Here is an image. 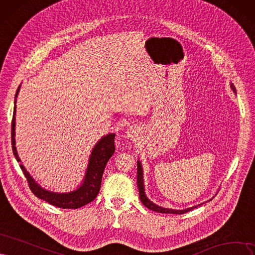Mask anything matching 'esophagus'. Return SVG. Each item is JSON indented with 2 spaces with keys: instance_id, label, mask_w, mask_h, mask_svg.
<instances>
[{
  "instance_id": "34e87169",
  "label": "esophagus",
  "mask_w": 255,
  "mask_h": 255,
  "mask_svg": "<svg viewBox=\"0 0 255 255\" xmlns=\"http://www.w3.org/2000/svg\"><path fill=\"white\" fill-rule=\"evenodd\" d=\"M136 132V128H134V127H131L129 130H128V134H129V136H132V135H134V133Z\"/></svg>"
}]
</instances>
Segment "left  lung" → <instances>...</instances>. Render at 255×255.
<instances>
[{"label": "left lung", "instance_id": "8db88e82", "mask_svg": "<svg viewBox=\"0 0 255 255\" xmlns=\"http://www.w3.org/2000/svg\"><path fill=\"white\" fill-rule=\"evenodd\" d=\"M232 89H234V87L231 85ZM137 180H136V183H137V188H138V195H139V199H141L142 203L145 205L146 208H148L151 211L154 212H158V213H165V214H184L186 212H190L191 210L197 208L196 205L193 208H188L185 210H170V209H165V208H161L158 207V205L153 204L150 200L147 199V197L145 196V192H144V186H143V170H142V166H141V163L137 162V176H136Z\"/></svg>", "mask_w": 255, "mask_h": 255}]
</instances>
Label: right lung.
I'll return each instance as SVG.
<instances>
[{"label":"right lung","instance_id":"obj_1","mask_svg":"<svg viewBox=\"0 0 255 255\" xmlns=\"http://www.w3.org/2000/svg\"><path fill=\"white\" fill-rule=\"evenodd\" d=\"M20 90V87L17 90V93H15V97L18 95V92ZM15 103V101H14ZM15 106L13 108V116L11 121V147L12 151L15 159L18 162H21L17 149H15V141H14V125H15ZM114 137L116 134L110 133L108 135L104 136L100 142H98L91 152L89 160V165L87 168L86 177L84 180V183L76 191L68 193V194H58V193H53L43 190L42 187H40L35 180L32 179L26 169L24 168L22 164H20V167L23 171L24 176H25L28 186L30 191L34 193V195L40 199H43L44 201L48 202L50 204L54 205L57 208H62V209H78L84 207V205L88 204L89 202L93 201L96 196L100 193L101 190V184H102V178L104 170L106 167L107 162L112 157V154L116 150V146H114Z\"/></svg>","mask_w":255,"mask_h":255}]
</instances>
